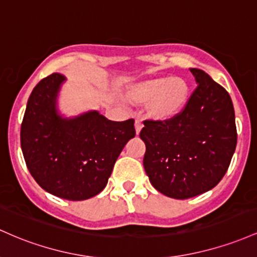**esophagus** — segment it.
I'll return each mask as SVG.
<instances>
[{"label": "esophagus", "instance_id": "obj_1", "mask_svg": "<svg viewBox=\"0 0 257 257\" xmlns=\"http://www.w3.org/2000/svg\"><path fill=\"white\" fill-rule=\"evenodd\" d=\"M135 127H136V132H137V134H140L141 130H142V127H143L142 120H141V119H136V121H135Z\"/></svg>", "mask_w": 257, "mask_h": 257}]
</instances>
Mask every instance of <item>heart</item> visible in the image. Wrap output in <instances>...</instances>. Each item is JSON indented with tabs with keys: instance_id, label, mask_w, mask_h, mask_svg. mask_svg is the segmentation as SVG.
Segmentation results:
<instances>
[{
	"instance_id": "b5f03b06",
	"label": "heart",
	"mask_w": 257,
	"mask_h": 257,
	"mask_svg": "<svg viewBox=\"0 0 257 257\" xmlns=\"http://www.w3.org/2000/svg\"><path fill=\"white\" fill-rule=\"evenodd\" d=\"M188 86L181 79L159 77L140 83L132 90V97L137 102L152 100L151 110L158 117L175 115L186 103Z\"/></svg>"
}]
</instances>
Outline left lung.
<instances>
[{"instance_id": "1", "label": "left lung", "mask_w": 257, "mask_h": 257, "mask_svg": "<svg viewBox=\"0 0 257 257\" xmlns=\"http://www.w3.org/2000/svg\"><path fill=\"white\" fill-rule=\"evenodd\" d=\"M198 86L180 113L144 120L143 166L157 191L175 199L205 193L222 180L237 146L228 92L205 71L189 69Z\"/></svg>"}]
</instances>
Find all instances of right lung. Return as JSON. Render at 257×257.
I'll return each instance as SVG.
<instances>
[{
	"mask_svg": "<svg viewBox=\"0 0 257 257\" xmlns=\"http://www.w3.org/2000/svg\"><path fill=\"white\" fill-rule=\"evenodd\" d=\"M64 80L53 73L35 86L23 117L20 146L41 188L68 200H85L104 189L121 151L136 136L135 120L111 121L98 111L63 119L56 98Z\"/></svg>",
	"mask_w": 257,
	"mask_h": 257,
	"instance_id": "add662e5",
	"label": "right lung"
}]
</instances>
